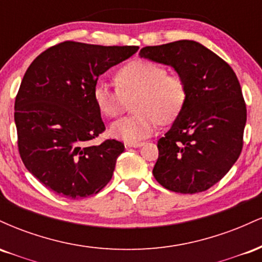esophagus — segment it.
Masks as SVG:
<instances>
[{
  "instance_id": "obj_1",
  "label": "esophagus",
  "mask_w": 262,
  "mask_h": 262,
  "mask_svg": "<svg viewBox=\"0 0 262 262\" xmlns=\"http://www.w3.org/2000/svg\"><path fill=\"white\" fill-rule=\"evenodd\" d=\"M124 145L125 148H140V146L144 145V143H141V141L140 143H138L137 141V143H125Z\"/></svg>"
}]
</instances>
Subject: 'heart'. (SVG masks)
Listing matches in <instances>:
<instances>
[{
	"instance_id": "obj_1",
	"label": "heart",
	"mask_w": 262,
	"mask_h": 262,
	"mask_svg": "<svg viewBox=\"0 0 262 262\" xmlns=\"http://www.w3.org/2000/svg\"><path fill=\"white\" fill-rule=\"evenodd\" d=\"M116 87L100 80L93 87V100L102 114L110 118L124 111L127 100L135 96V113L123 117L110 127V134L127 143L149 138L158 124L172 123L185 108L188 90L179 75L166 74L164 66L135 60L117 71Z\"/></svg>"
}]
</instances>
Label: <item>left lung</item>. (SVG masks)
Masks as SVG:
<instances>
[{"instance_id":"left-lung-1","label":"left lung","mask_w":262,"mask_h":262,"mask_svg":"<svg viewBox=\"0 0 262 262\" xmlns=\"http://www.w3.org/2000/svg\"><path fill=\"white\" fill-rule=\"evenodd\" d=\"M139 55L172 66L188 90L181 114L158 141L154 177L177 193L206 191L242 152L246 104L239 80L228 62L193 40L145 47Z\"/></svg>"}]
</instances>
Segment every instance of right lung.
Returning <instances> with one entry per match:
<instances>
[{"label": "right lung", "instance_id": "1", "mask_svg": "<svg viewBox=\"0 0 262 262\" xmlns=\"http://www.w3.org/2000/svg\"><path fill=\"white\" fill-rule=\"evenodd\" d=\"M138 49L66 40L27 69L14 102L18 151L27 170L59 196H92L112 179L124 144H90L106 130L93 87L100 75Z\"/></svg>", "mask_w": 262, "mask_h": 262}]
</instances>
